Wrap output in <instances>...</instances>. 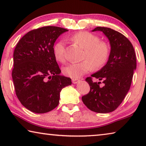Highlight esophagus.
<instances>
[{
    "label": "esophagus",
    "instance_id": "esophagus-1",
    "mask_svg": "<svg viewBox=\"0 0 146 146\" xmlns=\"http://www.w3.org/2000/svg\"><path fill=\"white\" fill-rule=\"evenodd\" d=\"M79 82V79L77 78H73L72 79V82L73 84H76Z\"/></svg>",
    "mask_w": 146,
    "mask_h": 146
}]
</instances>
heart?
Returning <instances> with one entry per match:
<instances>
[{"label":"heart","instance_id":"b5f03b06","mask_svg":"<svg viewBox=\"0 0 146 146\" xmlns=\"http://www.w3.org/2000/svg\"><path fill=\"white\" fill-rule=\"evenodd\" d=\"M69 39L84 48L83 61L68 64L63 68V73L73 78H79L95 68H101L107 63L110 55V46L104 41L100 40L96 35L88 31H80L73 34ZM56 60L63 63L66 61L65 42L58 40L53 48Z\"/></svg>","mask_w":146,"mask_h":146}]
</instances>
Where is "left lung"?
<instances>
[{
    "label": "left lung",
    "mask_w": 146,
    "mask_h": 146,
    "mask_svg": "<svg viewBox=\"0 0 146 146\" xmlns=\"http://www.w3.org/2000/svg\"><path fill=\"white\" fill-rule=\"evenodd\" d=\"M100 31L108 38L111 45L107 64L97 73L86 78L90 91L82 97L83 103L92 111L108 113L115 111L129 91L137 60L134 48L127 37L117 31L105 27H97L93 31ZM102 81L94 83L92 78Z\"/></svg>",
    "instance_id": "1"
}]
</instances>
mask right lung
<instances>
[{
    "mask_svg": "<svg viewBox=\"0 0 146 146\" xmlns=\"http://www.w3.org/2000/svg\"><path fill=\"white\" fill-rule=\"evenodd\" d=\"M68 30L56 26L33 29L21 38L13 53L12 70L15 91L24 107L35 113L50 111L58 106L62 89L71 84L60 75L53 46Z\"/></svg>",
    "mask_w": 146,
    "mask_h": 146,
    "instance_id": "obj_1",
    "label": "right lung"
}]
</instances>
